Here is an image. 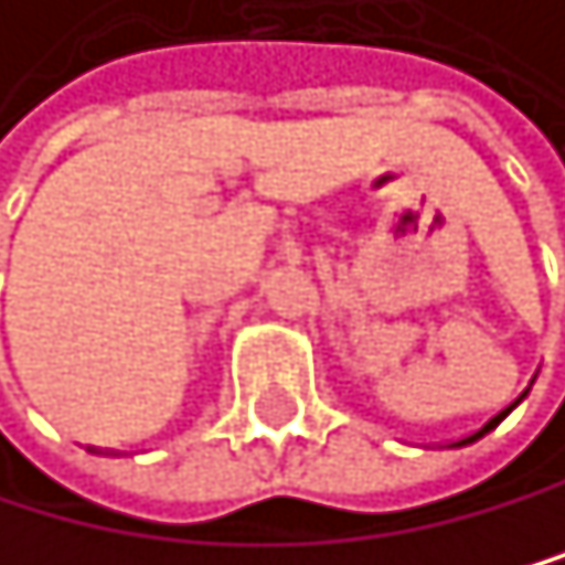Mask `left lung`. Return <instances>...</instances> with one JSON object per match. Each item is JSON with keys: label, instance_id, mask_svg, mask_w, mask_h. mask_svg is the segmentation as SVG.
<instances>
[{"label": "left lung", "instance_id": "left-lung-1", "mask_svg": "<svg viewBox=\"0 0 565 565\" xmlns=\"http://www.w3.org/2000/svg\"><path fill=\"white\" fill-rule=\"evenodd\" d=\"M523 398H527V392H523V395H520V398L513 402V406H509V409H516V406H520V402H523ZM509 409H502L499 416H494V420H488V424H484V427H480V430L473 434V438H467V441H477V438H480V434H488L491 427H499V424L505 420V416H509ZM467 441H459V445H467Z\"/></svg>", "mask_w": 565, "mask_h": 565}]
</instances>
